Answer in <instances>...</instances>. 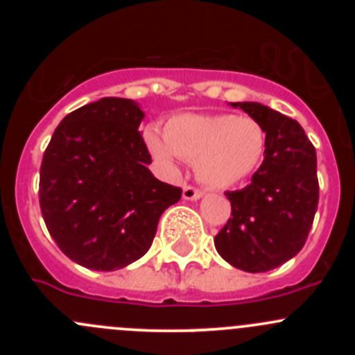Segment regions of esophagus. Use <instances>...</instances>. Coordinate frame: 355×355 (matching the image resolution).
<instances>
[{"label":"esophagus","mask_w":355,"mask_h":355,"mask_svg":"<svg viewBox=\"0 0 355 355\" xmlns=\"http://www.w3.org/2000/svg\"><path fill=\"white\" fill-rule=\"evenodd\" d=\"M204 196L202 191H199V189H194L191 187V185H185L184 187V199L185 200H198Z\"/></svg>","instance_id":"obj_1"}]
</instances>
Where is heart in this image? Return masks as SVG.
Instances as JSON below:
<instances>
[{
	"label": "heart",
	"mask_w": 355,
	"mask_h": 355,
	"mask_svg": "<svg viewBox=\"0 0 355 355\" xmlns=\"http://www.w3.org/2000/svg\"><path fill=\"white\" fill-rule=\"evenodd\" d=\"M146 144L164 166H175L182 157L196 163L202 184L225 189L257 170L266 149V130L250 116L185 113L168 120L164 137L149 130Z\"/></svg>",
	"instance_id": "obj_1"
}]
</instances>
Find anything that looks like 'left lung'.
<instances>
[{"mask_svg": "<svg viewBox=\"0 0 355 355\" xmlns=\"http://www.w3.org/2000/svg\"><path fill=\"white\" fill-rule=\"evenodd\" d=\"M266 130L259 170L242 191L227 192L232 218L214 237L218 254L247 273H263L292 259L313 227L320 199L316 149L304 128L261 103H230Z\"/></svg>", "mask_w": 355, "mask_h": 355, "instance_id": "obj_1", "label": "left lung"}]
</instances>
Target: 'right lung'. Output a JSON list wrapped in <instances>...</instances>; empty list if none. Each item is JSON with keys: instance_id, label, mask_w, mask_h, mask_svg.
<instances>
[{"instance_id": "add662e5", "label": "right lung", "mask_w": 355, "mask_h": 355, "mask_svg": "<svg viewBox=\"0 0 355 355\" xmlns=\"http://www.w3.org/2000/svg\"><path fill=\"white\" fill-rule=\"evenodd\" d=\"M132 99L103 98L67 114L41 164L39 204L49 235L73 263L114 271L141 259L182 189L159 182Z\"/></svg>"}]
</instances>
